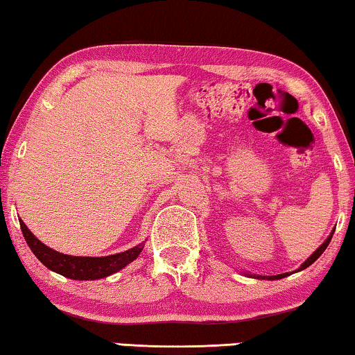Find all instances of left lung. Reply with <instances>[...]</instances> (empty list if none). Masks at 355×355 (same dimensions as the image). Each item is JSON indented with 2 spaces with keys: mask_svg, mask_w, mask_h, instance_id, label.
<instances>
[{
  "mask_svg": "<svg viewBox=\"0 0 355 355\" xmlns=\"http://www.w3.org/2000/svg\"><path fill=\"white\" fill-rule=\"evenodd\" d=\"M333 234H334V230L331 231V232H329V236L327 237V239H324V242H323V244L322 245H320L318 247V249L317 250H315L313 252V254L312 255H310L309 257V259L307 260H305L304 261V263L302 265H300L299 266V268L297 270H295V271H302V270H305V268H309V266L310 265H312L313 263V261L315 260H317L318 259V257L320 255H322L323 254V252L324 250H327V247H328V244H329V241H331V237H333ZM247 276H249V278H257V279H261V276H259V275H249V273H245ZM289 273H283V275H276V276H268V278H266V279H271V281H273V279H281V278H286V276H288Z\"/></svg>",
  "mask_w": 355,
  "mask_h": 355,
  "instance_id": "left-lung-1",
  "label": "left lung"
}]
</instances>
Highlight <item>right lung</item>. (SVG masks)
<instances>
[{
  "mask_svg": "<svg viewBox=\"0 0 355 355\" xmlns=\"http://www.w3.org/2000/svg\"><path fill=\"white\" fill-rule=\"evenodd\" d=\"M21 230L28 247H31V250L33 252V255H35L48 270L55 271L58 275L66 276V278L69 279L77 281H95L100 278H106V276L123 270L124 266H128L130 263V261L137 259L145 245V242H140L139 245L132 247V249L106 257H76L61 254V252L50 249V247L43 244L42 241H38L37 237L32 234L31 230H28L26 223L22 220Z\"/></svg>",
  "mask_w": 355,
  "mask_h": 355,
  "instance_id": "obj_1",
  "label": "right lung"
}]
</instances>
